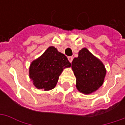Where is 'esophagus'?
I'll return each instance as SVG.
<instances>
[{
  "label": "esophagus",
  "mask_w": 125,
  "mask_h": 125,
  "mask_svg": "<svg viewBox=\"0 0 125 125\" xmlns=\"http://www.w3.org/2000/svg\"><path fill=\"white\" fill-rule=\"evenodd\" d=\"M68 60H69V62L70 63H72V60H73V57H72V56H69V57H68Z\"/></svg>",
  "instance_id": "34e87169"
}]
</instances>
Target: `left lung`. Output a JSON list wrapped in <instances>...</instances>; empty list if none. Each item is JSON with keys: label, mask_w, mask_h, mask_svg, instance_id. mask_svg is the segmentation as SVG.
<instances>
[{"label": "left lung", "mask_w": 125, "mask_h": 125, "mask_svg": "<svg viewBox=\"0 0 125 125\" xmlns=\"http://www.w3.org/2000/svg\"><path fill=\"white\" fill-rule=\"evenodd\" d=\"M72 69L76 78V88L84 94H92L98 89L106 73L103 63L86 47L80 50L78 57L73 60Z\"/></svg>", "instance_id": "1"}]
</instances>
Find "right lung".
Segmentation results:
<instances>
[{
  "mask_svg": "<svg viewBox=\"0 0 125 125\" xmlns=\"http://www.w3.org/2000/svg\"><path fill=\"white\" fill-rule=\"evenodd\" d=\"M71 63L65 55L53 46L49 47L40 57L33 60L29 66V78L37 89L48 91L54 88L59 76Z\"/></svg>",
  "mask_w": 125,
  "mask_h": 125,
  "instance_id": "right-lung-1",
  "label": "right lung"
}]
</instances>
